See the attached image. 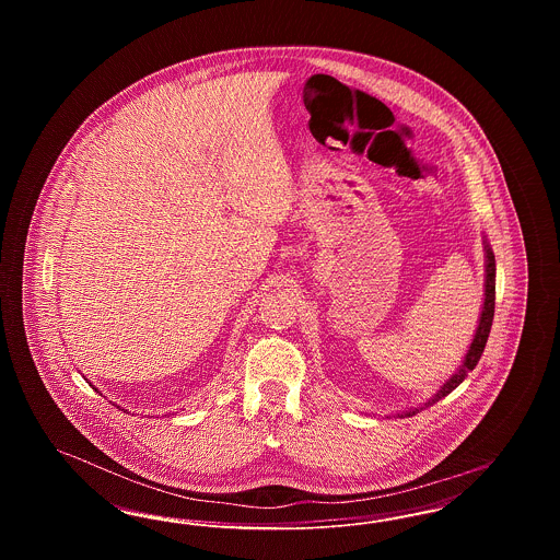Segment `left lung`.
<instances>
[{
  "label": "left lung",
  "mask_w": 560,
  "mask_h": 560,
  "mask_svg": "<svg viewBox=\"0 0 560 560\" xmlns=\"http://www.w3.org/2000/svg\"><path fill=\"white\" fill-rule=\"evenodd\" d=\"M493 313H495V256H493V252H491L489 243L485 241V302H482V311H480L477 334H475V338H472V345L468 348V352H466V357H464V361H462L459 370L453 373L452 377L441 386V390H439L432 399L424 402L427 407L428 405H432V402H436L439 399H443V397H447L452 390H455V388L464 382V377L468 375V372H472V370L477 368L480 354H482L485 345H487L489 331H491ZM420 409H424V407L409 409V411L400 413V418H402V416H407V418H409V416H416Z\"/></svg>",
  "instance_id": "left-lung-1"
}]
</instances>
